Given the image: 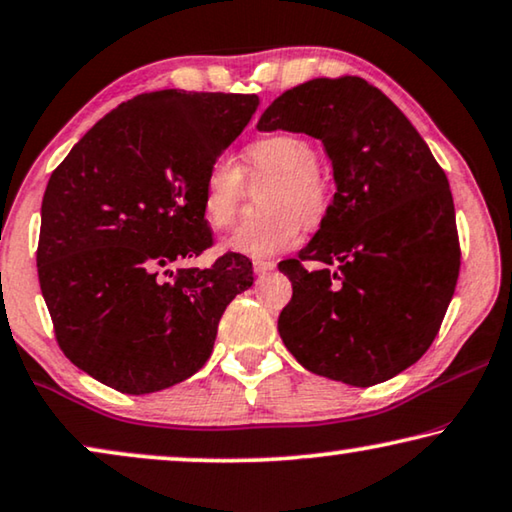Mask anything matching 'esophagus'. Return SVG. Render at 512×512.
I'll return each instance as SVG.
<instances>
[{
    "mask_svg": "<svg viewBox=\"0 0 512 512\" xmlns=\"http://www.w3.org/2000/svg\"><path fill=\"white\" fill-rule=\"evenodd\" d=\"M253 269L257 276H266V273H271L273 269H276V262H262V259H259V262L253 264Z\"/></svg>",
    "mask_w": 512,
    "mask_h": 512,
    "instance_id": "esophagus-1",
    "label": "esophagus"
}]
</instances>
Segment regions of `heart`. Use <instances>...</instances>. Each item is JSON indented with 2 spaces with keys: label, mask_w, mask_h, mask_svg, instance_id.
Here are the masks:
<instances>
[{
  "label": "heart",
  "mask_w": 512,
  "mask_h": 512,
  "mask_svg": "<svg viewBox=\"0 0 512 512\" xmlns=\"http://www.w3.org/2000/svg\"><path fill=\"white\" fill-rule=\"evenodd\" d=\"M248 176L271 178L262 220L246 222L227 236L222 248L246 257H271L292 248L301 225L320 227L331 208V185L318 169V148L304 136L273 134L248 148ZM243 199V171L229 155L208 164L201 183V213L215 229L234 222Z\"/></svg>",
  "instance_id": "1"
}]
</instances>
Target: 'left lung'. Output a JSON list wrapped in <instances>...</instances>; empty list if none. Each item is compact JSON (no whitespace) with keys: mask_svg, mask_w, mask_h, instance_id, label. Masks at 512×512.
<instances>
[{"mask_svg":"<svg viewBox=\"0 0 512 512\" xmlns=\"http://www.w3.org/2000/svg\"><path fill=\"white\" fill-rule=\"evenodd\" d=\"M257 129L320 139L336 183L308 246L278 264L292 283L278 318L285 348L345 385L394 378L429 350L455 294L462 253L448 178L406 115L357 76L283 92Z\"/></svg>","mask_w":512,"mask_h":512,"instance_id":"left-lung-1","label":"left lung"}]
</instances>
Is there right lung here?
Returning <instances> with one entry per match:
<instances>
[{
	"mask_svg": "<svg viewBox=\"0 0 512 512\" xmlns=\"http://www.w3.org/2000/svg\"><path fill=\"white\" fill-rule=\"evenodd\" d=\"M259 99L146 92L104 115L50 176L39 285L64 355L125 394L183 383L211 357L218 322L253 285V262L211 248L201 183Z\"/></svg>",
	"mask_w": 512,
	"mask_h": 512,
	"instance_id": "obj_1",
	"label": "right lung"
}]
</instances>
